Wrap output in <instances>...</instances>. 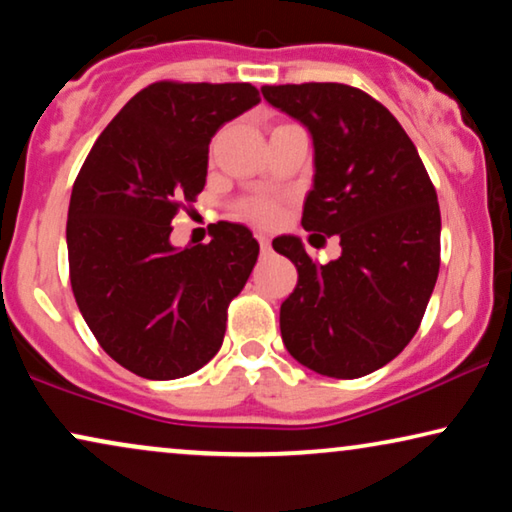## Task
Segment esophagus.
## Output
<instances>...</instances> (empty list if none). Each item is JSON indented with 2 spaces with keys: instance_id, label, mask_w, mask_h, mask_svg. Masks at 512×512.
Returning <instances> with one entry per match:
<instances>
[{
  "instance_id": "1",
  "label": "esophagus",
  "mask_w": 512,
  "mask_h": 512,
  "mask_svg": "<svg viewBox=\"0 0 512 512\" xmlns=\"http://www.w3.org/2000/svg\"><path fill=\"white\" fill-rule=\"evenodd\" d=\"M256 240H258V244H261L263 254H268V251H270V237L265 233H256Z\"/></svg>"
}]
</instances>
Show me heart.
<instances>
[{"instance_id":"heart-1","label":"heart","mask_w":512,"mask_h":512,"mask_svg":"<svg viewBox=\"0 0 512 512\" xmlns=\"http://www.w3.org/2000/svg\"><path fill=\"white\" fill-rule=\"evenodd\" d=\"M247 214L251 219L261 221V223H270L277 219V207L272 202H254V205L247 207Z\"/></svg>"}]
</instances>
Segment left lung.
<instances>
[{"label": "left lung", "mask_w": 512, "mask_h": 512, "mask_svg": "<svg viewBox=\"0 0 512 512\" xmlns=\"http://www.w3.org/2000/svg\"><path fill=\"white\" fill-rule=\"evenodd\" d=\"M310 132L303 228L338 235L326 265L296 235L272 240L298 284L279 310L284 347L314 373L354 380L387 366L417 333L440 268V209L422 158L387 107L345 83L263 86Z\"/></svg>", "instance_id": "obj_1"}]
</instances>
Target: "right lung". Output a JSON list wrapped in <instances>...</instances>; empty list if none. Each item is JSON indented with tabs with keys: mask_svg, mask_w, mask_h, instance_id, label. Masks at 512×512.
<instances>
[{
	"mask_svg": "<svg viewBox=\"0 0 512 512\" xmlns=\"http://www.w3.org/2000/svg\"><path fill=\"white\" fill-rule=\"evenodd\" d=\"M261 102L251 83H172L139 90L90 149L67 214L76 305L111 359L146 380H177L221 349L228 305L258 242L216 223L212 242L174 247L172 219L207 177L209 142Z\"/></svg>",
	"mask_w": 512,
	"mask_h": 512,
	"instance_id": "right-lung-1",
	"label": "right lung"
}]
</instances>
